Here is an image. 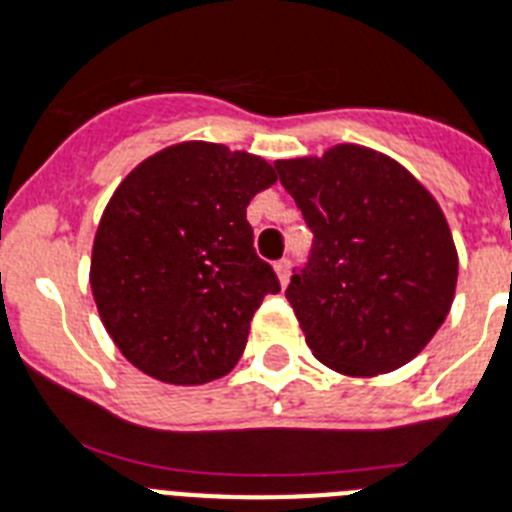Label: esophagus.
<instances>
[{"mask_svg":"<svg viewBox=\"0 0 512 512\" xmlns=\"http://www.w3.org/2000/svg\"><path fill=\"white\" fill-rule=\"evenodd\" d=\"M276 276H278V281H281V284H289V276H292V263H289L286 257L276 263Z\"/></svg>","mask_w":512,"mask_h":512,"instance_id":"esophagus-1","label":"esophagus"}]
</instances>
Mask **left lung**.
<instances>
[{"label":"left lung","instance_id":"obj_1","mask_svg":"<svg viewBox=\"0 0 512 512\" xmlns=\"http://www.w3.org/2000/svg\"><path fill=\"white\" fill-rule=\"evenodd\" d=\"M273 165L313 231L310 260L286 289L307 347L344 376L410 363L458 286L442 207L400 162L360 144Z\"/></svg>","mask_w":512,"mask_h":512}]
</instances>
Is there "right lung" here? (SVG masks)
<instances>
[{
  "label": "right lung",
  "mask_w": 512,
  "mask_h": 512,
  "mask_svg": "<svg viewBox=\"0 0 512 512\" xmlns=\"http://www.w3.org/2000/svg\"><path fill=\"white\" fill-rule=\"evenodd\" d=\"M273 184L263 157L210 141L160 149L120 181L94 236L89 284L128 363L176 386L239 363L252 315L281 289L247 223L249 199Z\"/></svg>",
  "instance_id": "1"
}]
</instances>
